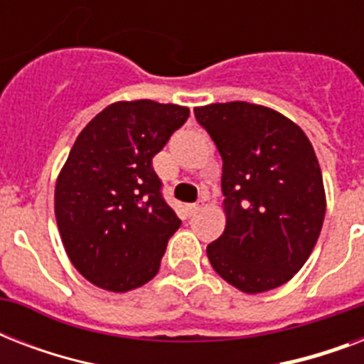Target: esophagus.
Segmentation results:
<instances>
[{
    "label": "esophagus",
    "mask_w": 364,
    "mask_h": 364,
    "mask_svg": "<svg viewBox=\"0 0 364 364\" xmlns=\"http://www.w3.org/2000/svg\"><path fill=\"white\" fill-rule=\"evenodd\" d=\"M200 210H202V202H196V204H188L187 205L188 215H194V213H198Z\"/></svg>",
    "instance_id": "1"
}]
</instances>
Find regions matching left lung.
<instances>
[{
  "label": "left lung",
  "mask_w": 364,
  "mask_h": 364,
  "mask_svg": "<svg viewBox=\"0 0 364 364\" xmlns=\"http://www.w3.org/2000/svg\"><path fill=\"white\" fill-rule=\"evenodd\" d=\"M194 117L223 159L227 228L208 259L243 293L279 287L304 266L325 219L310 139L287 117L247 102L196 107Z\"/></svg>",
  "instance_id": "left-lung-1"
}]
</instances>
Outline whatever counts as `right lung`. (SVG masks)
Wrapping results in <instances>:
<instances>
[{
  "label": "right lung",
  "instance_id": "1",
  "mask_svg": "<svg viewBox=\"0 0 364 364\" xmlns=\"http://www.w3.org/2000/svg\"><path fill=\"white\" fill-rule=\"evenodd\" d=\"M191 111L153 100L117 102L88 122L54 193L65 253L88 282L124 293L153 279L181 227L153 156Z\"/></svg>",
  "mask_w": 364,
  "mask_h": 364
}]
</instances>
